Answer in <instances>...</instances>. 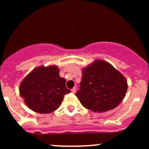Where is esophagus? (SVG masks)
<instances>
[{
  "mask_svg": "<svg viewBox=\"0 0 149 149\" xmlns=\"http://www.w3.org/2000/svg\"><path fill=\"white\" fill-rule=\"evenodd\" d=\"M71 91H72V93L75 94V93H76V87H73V88L71 89Z\"/></svg>",
  "mask_w": 149,
  "mask_h": 149,
  "instance_id": "esophagus-1",
  "label": "esophagus"
}]
</instances>
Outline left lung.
<instances>
[{
	"instance_id": "8db88e82",
	"label": "left lung",
	"mask_w": 149,
	"mask_h": 149,
	"mask_svg": "<svg viewBox=\"0 0 149 149\" xmlns=\"http://www.w3.org/2000/svg\"><path fill=\"white\" fill-rule=\"evenodd\" d=\"M80 89L76 95L81 104L93 112L114 109L125 96V78L109 63L96 60L82 70Z\"/></svg>"
}]
</instances>
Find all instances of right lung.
Here are the masks:
<instances>
[{"instance_id":"1","label":"right lung","mask_w":149,"mask_h":149,"mask_svg":"<svg viewBox=\"0 0 149 149\" xmlns=\"http://www.w3.org/2000/svg\"><path fill=\"white\" fill-rule=\"evenodd\" d=\"M58 66L36 68L24 79L19 86L20 96L31 110L50 113L62 103L65 94L70 92L65 80L59 76Z\"/></svg>"}]
</instances>
